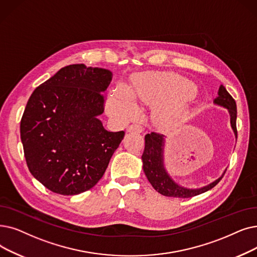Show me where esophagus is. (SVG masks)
<instances>
[{
    "label": "esophagus",
    "mask_w": 257,
    "mask_h": 257,
    "mask_svg": "<svg viewBox=\"0 0 257 257\" xmlns=\"http://www.w3.org/2000/svg\"><path fill=\"white\" fill-rule=\"evenodd\" d=\"M143 126L141 124H132L128 127L129 131H137V132H142L143 131Z\"/></svg>",
    "instance_id": "obj_1"
}]
</instances>
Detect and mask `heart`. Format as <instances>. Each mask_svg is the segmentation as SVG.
Returning a JSON list of instances; mask_svg holds the SVG:
<instances>
[{
  "label": "heart",
  "mask_w": 257,
  "mask_h": 257,
  "mask_svg": "<svg viewBox=\"0 0 257 257\" xmlns=\"http://www.w3.org/2000/svg\"><path fill=\"white\" fill-rule=\"evenodd\" d=\"M132 96L141 101L163 104L160 117L165 121L182 119L187 113V99L193 97L195 90L183 77L172 73L153 74L139 81L131 90ZM112 113L128 116L136 111L130 95L119 87L108 103Z\"/></svg>",
  "instance_id": "obj_1"
}]
</instances>
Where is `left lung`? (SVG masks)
<instances>
[{
	"label": "left lung",
	"instance_id": "obj_1",
	"mask_svg": "<svg viewBox=\"0 0 257 257\" xmlns=\"http://www.w3.org/2000/svg\"><path fill=\"white\" fill-rule=\"evenodd\" d=\"M218 96L214 99V103L220 105L229 110L231 116V126L237 138L236 129V103L230 93L226 90V88L220 85L218 89ZM163 147H164V136L158 132H150L145 136V149L142 155L143 160V169L146 174L148 181L159 193L170 196V197H180L188 198L198 194H202L213 187H215L219 181L224 176V172L219 178L208 186H205L200 189H187L175 184L171 177L166 172L163 163Z\"/></svg>",
	"mask_w": 257,
	"mask_h": 257
}]
</instances>
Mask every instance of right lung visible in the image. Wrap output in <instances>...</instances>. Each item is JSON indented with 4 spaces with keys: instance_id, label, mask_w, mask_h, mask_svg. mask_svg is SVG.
<instances>
[{
    "instance_id": "obj_1",
    "label": "right lung",
    "mask_w": 257,
    "mask_h": 257,
    "mask_svg": "<svg viewBox=\"0 0 257 257\" xmlns=\"http://www.w3.org/2000/svg\"><path fill=\"white\" fill-rule=\"evenodd\" d=\"M111 80L107 69L69 65L29 97L21 140L30 173L50 191L75 195L91 189L124 139V131H107L96 118Z\"/></svg>"
}]
</instances>
